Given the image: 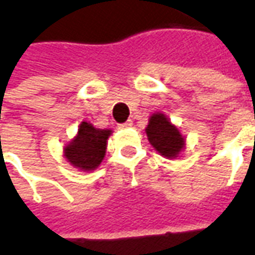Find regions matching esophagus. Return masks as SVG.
Masks as SVG:
<instances>
[{
    "mask_svg": "<svg viewBox=\"0 0 255 255\" xmlns=\"http://www.w3.org/2000/svg\"><path fill=\"white\" fill-rule=\"evenodd\" d=\"M119 127H120V128H129V127H132V122H131V120H128V122L120 124Z\"/></svg>",
    "mask_w": 255,
    "mask_h": 255,
    "instance_id": "34e87169",
    "label": "esophagus"
}]
</instances>
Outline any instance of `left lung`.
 <instances>
[{
  "instance_id": "left-lung-1",
  "label": "left lung",
  "mask_w": 255,
  "mask_h": 255,
  "mask_svg": "<svg viewBox=\"0 0 255 255\" xmlns=\"http://www.w3.org/2000/svg\"><path fill=\"white\" fill-rule=\"evenodd\" d=\"M146 133L151 146L166 158H176L184 149L186 140L180 131L160 112L150 116Z\"/></svg>"
}]
</instances>
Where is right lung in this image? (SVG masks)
Returning <instances> with one entry per match:
<instances>
[{"instance_id": "obj_1", "label": "right lung", "mask_w": 255, "mask_h": 255, "mask_svg": "<svg viewBox=\"0 0 255 255\" xmlns=\"http://www.w3.org/2000/svg\"><path fill=\"white\" fill-rule=\"evenodd\" d=\"M111 133L112 129H100L90 123L82 122L78 135L64 147L65 158L80 171H94L105 157L106 142Z\"/></svg>"}]
</instances>
